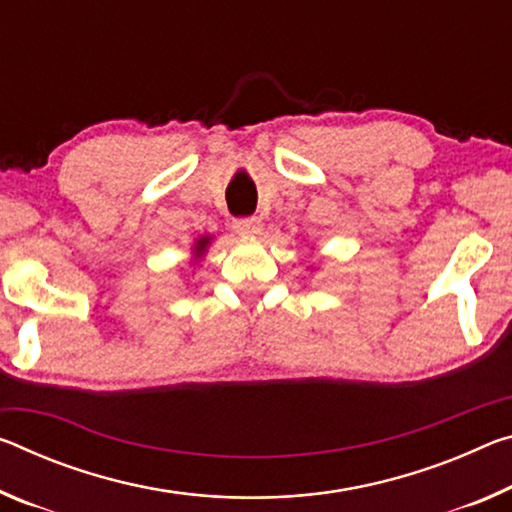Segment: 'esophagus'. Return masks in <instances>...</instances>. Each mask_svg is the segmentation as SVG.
<instances>
[{
	"mask_svg": "<svg viewBox=\"0 0 512 512\" xmlns=\"http://www.w3.org/2000/svg\"><path fill=\"white\" fill-rule=\"evenodd\" d=\"M232 227L234 232L241 234V237H257V234L262 232V221H259V218H237Z\"/></svg>",
	"mask_w": 512,
	"mask_h": 512,
	"instance_id": "esophagus-1",
	"label": "esophagus"
}]
</instances>
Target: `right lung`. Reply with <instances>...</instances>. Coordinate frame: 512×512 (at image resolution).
<instances>
[{"instance_id":"right-lung-1","label":"right lung","mask_w":512,"mask_h":512,"mask_svg":"<svg viewBox=\"0 0 512 512\" xmlns=\"http://www.w3.org/2000/svg\"><path fill=\"white\" fill-rule=\"evenodd\" d=\"M212 241H214L212 234H202V237H198L196 241H193V246H191V259H189V264H191L193 271H196V266H200L202 259H205L207 248L212 246Z\"/></svg>"}]
</instances>
